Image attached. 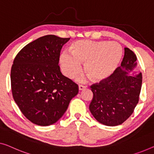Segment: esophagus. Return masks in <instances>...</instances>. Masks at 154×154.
Here are the masks:
<instances>
[{
  "mask_svg": "<svg viewBox=\"0 0 154 154\" xmlns=\"http://www.w3.org/2000/svg\"><path fill=\"white\" fill-rule=\"evenodd\" d=\"M86 88V87L85 86H83V85H79V91L84 90V89H85Z\"/></svg>",
  "mask_w": 154,
  "mask_h": 154,
  "instance_id": "34e87169",
  "label": "esophagus"
}]
</instances>
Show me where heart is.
I'll return each instance as SVG.
<instances>
[{"instance_id":"b5f03b06","label":"heart","mask_w":154,"mask_h":154,"mask_svg":"<svg viewBox=\"0 0 154 154\" xmlns=\"http://www.w3.org/2000/svg\"><path fill=\"white\" fill-rule=\"evenodd\" d=\"M70 54L63 52L60 57L61 68L68 77L73 79L84 71L94 82L106 80L113 74L122 57V48L116 42L79 40L69 47Z\"/></svg>"}]
</instances>
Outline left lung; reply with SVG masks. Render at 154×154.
Here are the masks:
<instances>
[{
  "label": "left lung",
  "mask_w": 154,
  "mask_h": 154,
  "mask_svg": "<svg viewBox=\"0 0 154 154\" xmlns=\"http://www.w3.org/2000/svg\"><path fill=\"white\" fill-rule=\"evenodd\" d=\"M134 52L125 48L121 66L109 79L91 85L93 93L89 110L99 122L117 126L126 121L134 112L139 101L142 87V73L129 75L136 67Z\"/></svg>",
  "instance_id": "1"
}]
</instances>
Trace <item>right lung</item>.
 <instances>
[{
	"mask_svg": "<svg viewBox=\"0 0 154 154\" xmlns=\"http://www.w3.org/2000/svg\"><path fill=\"white\" fill-rule=\"evenodd\" d=\"M70 38L45 35L28 43L16 56L11 88L16 104L36 125L57 122L77 95L78 85L61 74V50Z\"/></svg>",
	"mask_w": 154,
	"mask_h": 154,
	"instance_id": "obj_1",
	"label": "right lung"
}]
</instances>
